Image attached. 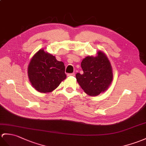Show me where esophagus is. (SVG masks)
<instances>
[{"label":"esophagus","instance_id":"34e87169","mask_svg":"<svg viewBox=\"0 0 146 146\" xmlns=\"http://www.w3.org/2000/svg\"><path fill=\"white\" fill-rule=\"evenodd\" d=\"M74 74H74V73H68V74H67V76H74Z\"/></svg>","mask_w":146,"mask_h":146}]
</instances>
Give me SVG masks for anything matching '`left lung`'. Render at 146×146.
Masks as SVG:
<instances>
[{
	"label": "left lung",
	"mask_w": 146,
	"mask_h": 146,
	"mask_svg": "<svg viewBox=\"0 0 146 146\" xmlns=\"http://www.w3.org/2000/svg\"><path fill=\"white\" fill-rule=\"evenodd\" d=\"M83 74L78 73L76 78L84 92L90 96H98L108 90L113 81V72L109 59L98 51L96 56H88L82 60Z\"/></svg>",
	"instance_id": "left-lung-1"
}]
</instances>
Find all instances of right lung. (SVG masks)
<instances>
[{"label":"right lung","instance_id":"1","mask_svg":"<svg viewBox=\"0 0 146 146\" xmlns=\"http://www.w3.org/2000/svg\"><path fill=\"white\" fill-rule=\"evenodd\" d=\"M65 66L55 56L40 50L32 58L28 66V76L33 87L40 93H50L66 79Z\"/></svg>","mask_w":146,"mask_h":146}]
</instances>
